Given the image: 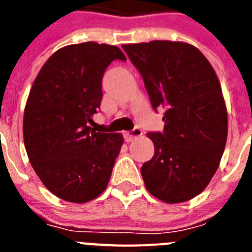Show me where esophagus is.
<instances>
[{
    "mask_svg": "<svg viewBox=\"0 0 252 252\" xmlns=\"http://www.w3.org/2000/svg\"><path fill=\"white\" fill-rule=\"evenodd\" d=\"M141 135H142V131L140 130L139 127H135L133 130H131V131H128V132L125 133V140H126L127 142H131L133 139H136V137L141 136Z\"/></svg>",
    "mask_w": 252,
    "mask_h": 252,
    "instance_id": "esophagus-1",
    "label": "esophagus"
}]
</instances>
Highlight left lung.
Wrapping results in <instances>:
<instances>
[{
	"mask_svg": "<svg viewBox=\"0 0 252 252\" xmlns=\"http://www.w3.org/2000/svg\"><path fill=\"white\" fill-rule=\"evenodd\" d=\"M122 48L154 110H165L164 131L148 133L155 151L141 166L146 189L165 203L189 201L208 186L226 146L227 110L215 69L195 46L180 41Z\"/></svg>",
	"mask_w": 252,
	"mask_h": 252,
	"instance_id": "obj_1",
	"label": "left lung"
}]
</instances>
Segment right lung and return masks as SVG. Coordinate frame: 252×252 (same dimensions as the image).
I'll return each mask as SVG.
<instances>
[{"label": "right lung", "mask_w": 252, "mask_h": 252, "mask_svg": "<svg viewBox=\"0 0 252 252\" xmlns=\"http://www.w3.org/2000/svg\"><path fill=\"white\" fill-rule=\"evenodd\" d=\"M126 60L115 45L88 43L59 49L31 87L24 113L29 160L57 197L86 203L106 189L124 137L95 132L102 78L113 60Z\"/></svg>", "instance_id": "1"}]
</instances>
